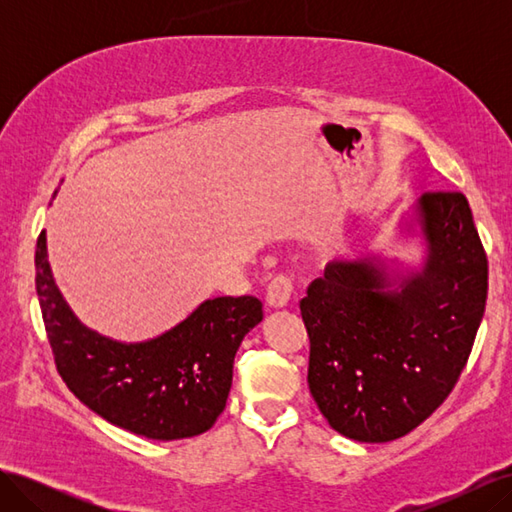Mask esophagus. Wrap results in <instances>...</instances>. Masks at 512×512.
Segmentation results:
<instances>
[{
    "instance_id": "1",
    "label": "esophagus",
    "mask_w": 512,
    "mask_h": 512,
    "mask_svg": "<svg viewBox=\"0 0 512 512\" xmlns=\"http://www.w3.org/2000/svg\"><path fill=\"white\" fill-rule=\"evenodd\" d=\"M294 286L290 282V277L286 275H277L271 280V284L267 286V303L275 309L286 307L290 301V294H292Z\"/></svg>"
}]
</instances>
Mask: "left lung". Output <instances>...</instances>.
<instances>
[{"label":"left lung","mask_w":512,"mask_h":512,"mask_svg":"<svg viewBox=\"0 0 512 512\" xmlns=\"http://www.w3.org/2000/svg\"><path fill=\"white\" fill-rule=\"evenodd\" d=\"M416 220L421 273L386 292L369 260L331 262L307 288L309 393L329 425L359 442L406 436L451 395L487 303V254L461 192H427Z\"/></svg>","instance_id":"obj_1"}]
</instances>
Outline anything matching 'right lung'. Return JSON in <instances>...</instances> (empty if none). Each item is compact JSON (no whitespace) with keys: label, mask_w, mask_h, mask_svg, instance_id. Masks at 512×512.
<instances>
[{"label":"right lung","mask_w":512,"mask_h":512,"mask_svg":"<svg viewBox=\"0 0 512 512\" xmlns=\"http://www.w3.org/2000/svg\"><path fill=\"white\" fill-rule=\"evenodd\" d=\"M36 292L61 380L108 423L151 440L192 438L213 427L226 408L235 354L262 320L256 297H218L158 339L113 342L83 327L61 299L44 230L36 243Z\"/></svg>","instance_id":"right-lung-1"}]
</instances>
